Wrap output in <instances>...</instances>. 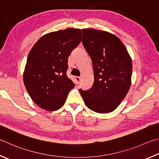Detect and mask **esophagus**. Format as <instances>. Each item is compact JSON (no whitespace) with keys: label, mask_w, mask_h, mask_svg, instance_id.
<instances>
[{"label":"esophagus","mask_w":159,"mask_h":159,"mask_svg":"<svg viewBox=\"0 0 159 159\" xmlns=\"http://www.w3.org/2000/svg\"><path fill=\"white\" fill-rule=\"evenodd\" d=\"M80 80H81V78L80 77H75V81H76L77 84H80Z\"/></svg>","instance_id":"1"}]
</instances>
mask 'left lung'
I'll return each mask as SVG.
<instances>
[{"label":"left lung","mask_w":159,"mask_h":159,"mask_svg":"<svg viewBox=\"0 0 159 159\" xmlns=\"http://www.w3.org/2000/svg\"><path fill=\"white\" fill-rule=\"evenodd\" d=\"M82 43L93 63L94 82L88 91L80 89L84 103L94 112H113L131 85L132 60L115 35L105 30L82 29Z\"/></svg>","instance_id":"left-lung-1"}]
</instances>
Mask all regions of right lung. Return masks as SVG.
Returning a JSON list of instances; mask_svg holds the SVG:
<instances>
[{"instance_id": "right-lung-1", "label": "right lung", "mask_w": 159, "mask_h": 159, "mask_svg": "<svg viewBox=\"0 0 159 159\" xmlns=\"http://www.w3.org/2000/svg\"><path fill=\"white\" fill-rule=\"evenodd\" d=\"M81 41V30L68 28L43 35L30 49L24 83L30 98L42 109H60L74 88L66 75L68 58Z\"/></svg>"}]
</instances>
